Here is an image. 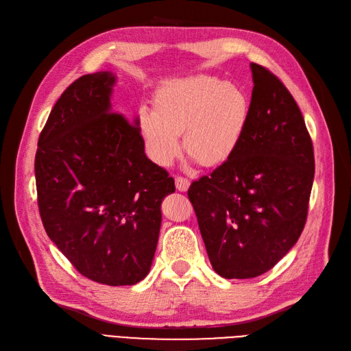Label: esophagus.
<instances>
[{
	"label": "esophagus",
	"instance_id": "obj_1",
	"mask_svg": "<svg viewBox=\"0 0 351 351\" xmlns=\"http://www.w3.org/2000/svg\"><path fill=\"white\" fill-rule=\"evenodd\" d=\"M176 187L178 192H187L190 187V182L184 177H176Z\"/></svg>",
	"mask_w": 351,
	"mask_h": 351
}]
</instances>
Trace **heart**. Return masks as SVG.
<instances>
[{
    "label": "heart",
    "instance_id": "obj_1",
    "mask_svg": "<svg viewBox=\"0 0 351 351\" xmlns=\"http://www.w3.org/2000/svg\"><path fill=\"white\" fill-rule=\"evenodd\" d=\"M250 99L236 83L214 76L167 82L158 89L154 108H141L137 127L146 155L167 167L183 149L202 167L226 164L247 130Z\"/></svg>",
    "mask_w": 351,
    "mask_h": 351
}]
</instances>
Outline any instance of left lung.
Returning <instances> with one entry per match:
<instances>
[{"label": "left lung", "instance_id": "8db88e82", "mask_svg": "<svg viewBox=\"0 0 351 351\" xmlns=\"http://www.w3.org/2000/svg\"><path fill=\"white\" fill-rule=\"evenodd\" d=\"M247 130L236 154L189 189L212 268L254 278L299 240L315 176L313 146L300 108L281 80L250 64Z\"/></svg>", "mask_w": 351, "mask_h": 351}]
</instances>
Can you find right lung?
I'll list each match as a JSON object with an SVG mask.
<instances>
[{"mask_svg": "<svg viewBox=\"0 0 351 351\" xmlns=\"http://www.w3.org/2000/svg\"><path fill=\"white\" fill-rule=\"evenodd\" d=\"M111 71L84 74L62 92L38 141L42 224L84 277L133 285L151 269L161 204L174 178L147 159L137 119L112 112Z\"/></svg>", "mask_w": 351, "mask_h": 351, "instance_id": "obj_1", "label": "right lung"}]
</instances>
